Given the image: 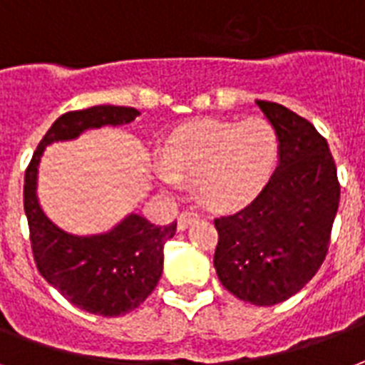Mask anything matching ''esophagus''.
Masks as SVG:
<instances>
[{"instance_id":"34e87169","label":"esophagus","mask_w":365,"mask_h":365,"mask_svg":"<svg viewBox=\"0 0 365 365\" xmlns=\"http://www.w3.org/2000/svg\"><path fill=\"white\" fill-rule=\"evenodd\" d=\"M195 220H199V214L193 212V210H185V212L180 214V218H178V230H180V232L187 230Z\"/></svg>"}]
</instances>
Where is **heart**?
<instances>
[{
  "label": "heart",
  "instance_id": "b5f03b06",
  "mask_svg": "<svg viewBox=\"0 0 365 365\" xmlns=\"http://www.w3.org/2000/svg\"><path fill=\"white\" fill-rule=\"evenodd\" d=\"M279 155L275 128L260 116L178 126L164 139L157 178L164 185H195L207 207L235 210L268 183Z\"/></svg>",
  "mask_w": 365,
  "mask_h": 365
}]
</instances>
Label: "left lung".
I'll list each match as a JSON object with an SVG mask.
<instances>
[{
    "label": "left lung",
    "mask_w": 365,
    "mask_h": 365,
    "mask_svg": "<svg viewBox=\"0 0 365 365\" xmlns=\"http://www.w3.org/2000/svg\"><path fill=\"white\" fill-rule=\"evenodd\" d=\"M279 139L277 168L249 207L214 220V268L237 299L272 306L299 293L324 264L341 199L329 145L279 103L257 101Z\"/></svg>",
    "instance_id": "left-lung-1"
}]
</instances>
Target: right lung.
Instances as JSON below:
<instances>
[{"label":"right lung","instance_id":"1","mask_svg":"<svg viewBox=\"0 0 365 365\" xmlns=\"http://www.w3.org/2000/svg\"><path fill=\"white\" fill-rule=\"evenodd\" d=\"M139 116L138 108L97 105L59 116L47 130L24 174V212L40 274L66 300L105 318L132 312L155 291L164 262V243L174 237L176 222L155 226L128 214L110 232L72 235L55 226L38 201V166L47 145L68 141L91 128L122 126Z\"/></svg>","mask_w":365,"mask_h":365}]
</instances>
